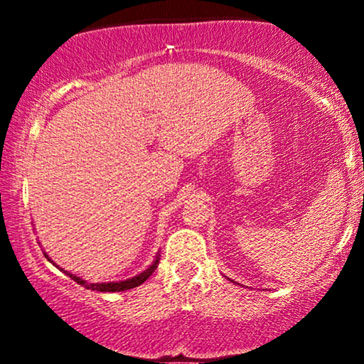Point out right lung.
<instances>
[{
	"label": "right lung",
	"mask_w": 364,
	"mask_h": 364,
	"mask_svg": "<svg viewBox=\"0 0 364 364\" xmlns=\"http://www.w3.org/2000/svg\"><path fill=\"white\" fill-rule=\"evenodd\" d=\"M44 257L48 258V260L51 262L53 265H56V263H54V262L51 260V258L48 257V253H44ZM159 257H161V255L157 253V257L154 258L152 263H150L149 269H145L141 274L135 275V277H129V279H124V281H116V282H87V281H83L82 277H77V275H75V274H70V272H66V270H63L61 267H58V265H56V267H58V269H60V270H63V272H65L66 275H70V277H72L75 282L80 284V286L85 287V289L101 291V292H119V291L133 289V287L140 286V284H144L145 281H147L150 275L154 274V270H156V267H157V263H159Z\"/></svg>",
	"instance_id": "1"
}]
</instances>
